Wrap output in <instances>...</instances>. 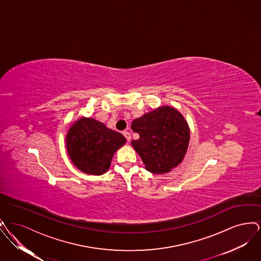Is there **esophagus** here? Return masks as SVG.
Returning <instances> with one entry per match:
<instances>
[{"instance_id":"1","label":"esophagus","mask_w":261,"mask_h":261,"mask_svg":"<svg viewBox=\"0 0 261 261\" xmlns=\"http://www.w3.org/2000/svg\"><path fill=\"white\" fill-rule=\"evenodd\" d=\"M123 135H124L125 138H126L127 142H130V140H131V134H130L128 131H124V132H123Z\"/></svg>"}]
</instances>
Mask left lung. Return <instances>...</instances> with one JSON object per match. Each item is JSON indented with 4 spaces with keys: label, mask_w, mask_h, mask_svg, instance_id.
<instances>
[{
    "label": "left lung",
    "mask_w": 261,
    "mask_h": 261,
    "mask_svg": "<svg viewBox=\"0 0 261 261\" xmlns=\"http://www.w3.org/2000/svg\"><path fill=\"white\" fill-rule=\"evenodd\" d=\"M131 128L139 134L132 146L149 172H168L184 159L190 129L181 113L173 108L162 107L149 112L135 119Z\"/></svg>",
    "instance_id": "left-lung-1"
}]
</instances>
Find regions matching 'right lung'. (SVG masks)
<instances>
[{"mask_svg":"<svg viewBox=\"0 0 261 261\" xmlns=\"http://www.w3.org/2000/svg\"><path fill=\"white\" fill-rule=\"evenodd\" d=\"M124 136L92 118H82L69 129L66 148L75 166L91 175L103 174L113 153L123 146Z\"/></svg>","mask_w":261,"mask_h":261,"instance_id":"1","label":"right lung"}]
</instances>
